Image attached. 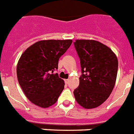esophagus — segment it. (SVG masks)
<instances>
[{
    "label": "esophagus",
    "mask_w": 134,
    "mask_h": 134,
    "mask_svg": "<svg viewBox=\"0 0 134 134\" xmlns=\"http://www.w3.org/2000/svg\"><path fill=\"white\" fill-rule=\"evenodd\" d=\"M69 79H65V82L66 84L68 83H69Z\"/></svg>",
    "instance_id": "34e87169"
}]
</instances>
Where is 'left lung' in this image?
<instances>
[{
  "mask_svg": "<svg viewBox=\"0 0 134 134\" xmlns=\"http://www.w3.org/2000/svg\"><path fill=\"white\" fill-rule=\"evenodd\" d=\"M74 46L82 75L74 95L83 108H97L108 99L114 88L118 69L116 55L109 47L93 40H76Z\"/></svg>",
  "mask_w": 134,
  "mask_h": 134,
  "instance_id": "1",
  "label": "left lung"
}]
</instances>
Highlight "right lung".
Returning <instances> with one entry per match:
<instances>
[{"label":"right lung","mask_w":134,"mask_h":134,"mask_svg":"<svg viewBox=\"0 0 134 134\" xmlns=\"http://www.w3.org/2000/svg\"><path fill=\"white\" fill-rule=\"evenodd\" d=\"M71 43V40L39 41L20 57L16 67L18 81L26 97L35 105L48 108L58 101L65 82L53 71Z\"/></svg>","instance_id":"add662e5"}]
</instances>
